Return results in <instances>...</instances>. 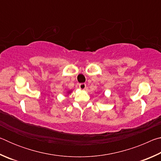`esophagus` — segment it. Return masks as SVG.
Wrapping results in <instances>:
<instances>
[{
  "label": "esophagus",
  "instance_id": "esophagus-1",
  "mask_svg": "<svg viewBox=\"0 0 161 161\" xmlns=\"http://www.w3.org/2000/svg\"><path fill=\"white\" fill-rule=\"evenodd\" d=\"M79 87H80L81 89H84L86 88V84L85 83H81V84H79Z\"/></svg>",
  "mask_w": 161,
  "mask_h": 161
}]
</instances>
